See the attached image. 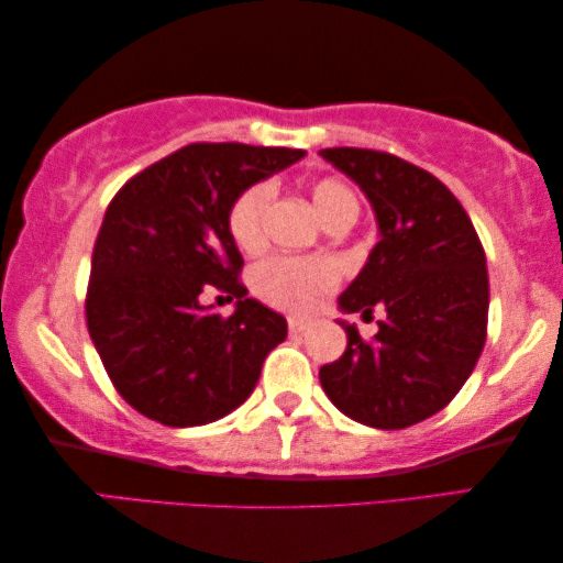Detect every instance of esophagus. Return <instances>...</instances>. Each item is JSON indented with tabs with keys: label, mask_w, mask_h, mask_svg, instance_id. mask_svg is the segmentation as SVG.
I'll list each match as a JSON object with an SVG mask.
<instances>
[{
	"label": "esophagus",
	"mask_w": 563,
	"mask_h": 563,
	"mask_svg": "<svg viewBox=\"0 0 563 563\" xmlns=\"http://www.w3.org/2000/svg\"><path fill=\"white\" fill-rule=\"evenodd\" d=\"M309 319H301V317H289V332L291 334H301L309 330Z\"/></svg>",
	"instance_id": "esophagus-1"
}]
</instances>
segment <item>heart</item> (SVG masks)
Returning <instances> with one entry per match:
<instances>
[{"mask_svg":"<svg viewBox=\"0 0 563 563\" xmlns=\"http://www.w3.org/2000/svg\"><path fill=\"white\" fill-rule=\"evenodd\" d=\"M272 196L274 186L269 180H264V184L246 188L231 203L229 231L244 252H254V249L262 246L264 213ZM311 198H314L322 221H330L332 216L357 206L350 188L334 178L319 180L311 188ZM336 282H340V266L324 256H272L258 264L252 274V284L258 297L279 309L299 311V314L322 305V299L336 287Z\"/></svg>","mask_w":563,"mask_h":563,"instance_id":"1","label":"heart"}]
</instances>
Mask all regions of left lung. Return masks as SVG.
Instances as JSON below:
<instances>
[{
    "mask_svg": "<svg viewBox=\"0 0 563 563\" xmlns=\"http://www.w3.org/2000/svg\"><path fill=\"white\" fill-rule=\"evenodd\" d=\"M352 178L375 211L379 241L340 294L344 314L385 309L365 342L340 319L347 350L319 369L334 408L362 426L400 430L430 418L471 377L486 344V254L461 201L390 153L319 151Z\"/></svg>",
    "mask_w": 563,
    "mask_h": 563,
    "instance_id": "left-lung-1",
    "label": "left lung"
}]
</instances>
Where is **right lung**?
Returning a JSON list of instances; mask_svg holds the SVG:
<instances>
[{
    "label": "right lung",
    "mask_w": 563,
    "mask_h": 563,
    "mask_svg": "<svg viewBox=\"0 0 563 563\" xmlns=\"http://www.w3.org/2000/svg\"><path fill=\"white\" fill-rule=\"evenodd\" d=\"M297 148L194 143L133 176L92 249L85 317L128 405L168 428L209 426L254 393L287 319L246 297L231 203L305 158ZM238 297L227 320L202 297Z\"/></svg>",
    "instance_id": "1"
}]
</instances>
